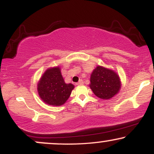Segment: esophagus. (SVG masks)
Segmentation results:
<instances>
[{
    "mask_svg": "<svg viewBox=\"0 0 154 154\" xmlns=\"http://www.w3.org/2000/svg\"><path fill=\"white\" fill-rule=\"evenodd\" d=\"M84 84V82H83L82 79H79V81L77 83H76L77 85H82Z\"/></svg>",
    "mask_w": 154,
    "mask_h": 154,
    "instance_id": "34e87169",
    "label": "esophagus"
}]
</instances>
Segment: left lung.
Instances as JSON below:
<instances>
[{
	"instance_id": "8db88e82",
	"label": "left lung",
	"mask_w": 154,
	"mask_h": 154,
	"mask_svg": "<svg viewBox=\"0 0 154 154\" xmlns=\"http://www.w3.org/2000/svg\"><path fill=\"white\" fill-rule=\"evenodd\" d=\"M90 88L97 97L108 100L119 93L121 82L115 72L98 66L91 74Z\"/></svg>"
}]
</instances>
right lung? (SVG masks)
I'll return each instance as SVG.
<instances>
[{
  "label": "right lung",
  "instance_id": "right-lung-1",
  "mask_svg": "<svg viewBox=\"0 0 154 154\" xmlns=\"http://www.w3.org/2000/svg\"><path fill=\"white\" fill-rule=\"evenodd\" d=\"M75 86L65 83L59 66L49 68L44 72L38 84L39 96L51 106H61L69 98Z\"/></svg>",
  "mask_w": 154,
  "mask_h": 154
}]
</instances>
